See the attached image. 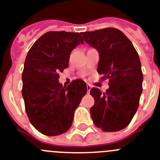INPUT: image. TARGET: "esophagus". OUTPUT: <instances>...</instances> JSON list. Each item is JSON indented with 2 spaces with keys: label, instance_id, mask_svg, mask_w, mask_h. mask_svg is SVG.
Segmentation results:
<instances>
[{
  "label": "esophagus",
  "instance_id": "34e87169",
  "mask_svg": "<svg viewBox=\"0 0 160 160\" xmlns=\"http://www.w3.org/2000/svg\"><path fill=\"white\" fill-rule=\"evenodd\" d=\"M91 88H92V86L90 85V84H87V90H88V92H89Z\"/></svg>",
  "mask_w": 160,
  "mask_h": 160
}]
</instances>
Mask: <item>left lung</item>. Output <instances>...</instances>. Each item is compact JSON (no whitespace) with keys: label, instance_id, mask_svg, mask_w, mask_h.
Instances as JSON below:
<instances>
[{"label":"left lung","instance_id":"1","mask_svg":"<svg viewBox=\"0 0 160 160\" xmlns=\"http://www.w3.org/2000/svg\"><path fill=\"white\" fill-rule=\"evenodd\" d=\"M84 41L99 52L97 72L109 79L105 92L90 90L95 103L90 109L94 124L105 132L126 128L134 118L142 92L143 75L138 52L121 30L116 28L82 32Z\"/></svg>","mask_w":160,"mask_h":160}]
</instances>
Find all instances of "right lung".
Wrapping results in <instances>:
<instances>
[{"instance_id": "obj_1", "label": "right lung", "mask_w": 160, "mask_h": 160, "mask_svg": "<svg viewBox=\"0 0 160 160\" xmlns=\"http://www.w3.org/2000/svg\"><path fill=\"white\" fill-rule=\"evenodd\" d=\"M84 40L79 33L47 32L32 46L22 72V93L30 122L47 136L63 134L72 124L74 112L87 86L76 80L64 87L59 72L68 68L72 51Z\"/></svg>"}]
</instances>
